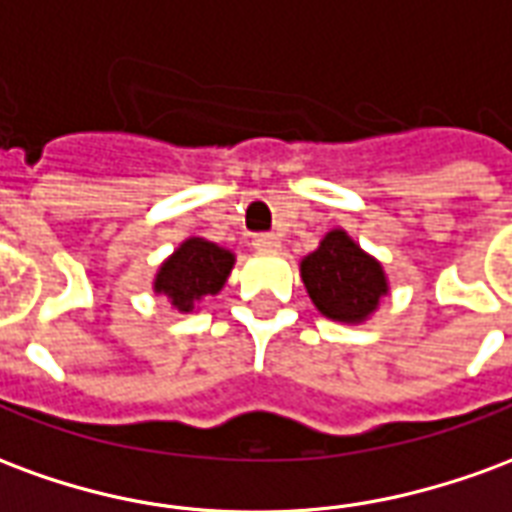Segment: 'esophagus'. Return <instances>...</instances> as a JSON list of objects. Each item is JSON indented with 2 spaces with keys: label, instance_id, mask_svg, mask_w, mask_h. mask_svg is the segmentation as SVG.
Segmentation results:
<instances>
[{
  "label": "esophagus",
  "instance_id": "obj_1",
  "mask_svg": "<svg viewBox=\"0 0 512 512\" xmlns=\"http://www.w3.org/2000/svg\"><path fill=\"white\" fill-rule=\"evenodd\" d=\"M252 244H255L257 249H277L279 238L271 233H257L255 238H252Z\"/></svg>",
  "mask_w": 512,
  "mask_h": 512
}]
</instances>
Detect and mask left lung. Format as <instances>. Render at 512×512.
<instances>
[{"instance_id": "left-lung-1", "label": "left lung", "mask_w": 512, "mask_h": 512, "mask_svg": "<svg viewBox=\"0 0 512 512\" xmlns=\"http://www.w3.org/2000/svg\"><path fill=\"white\" fill-rule=\"evenodd\" d=\"M301 279L312 304L326 318L343 323L365 321L386 293L381 263L362 252L343 230H332L301 260Z\"/></svg>"}]
</instances>
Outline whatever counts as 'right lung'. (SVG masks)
I'll use <instances>...</instances> for the list:
<instances>
[{"label": "right lung", "instance_id": "right-lung-1", "mask_svg": "<svg viewBox=\"0 0 512 512\" xmlns=\"http://www.w3.org/2000/svg\"><path fill=\"white\" fill-rule=\"evenodd\" d=\"M233 263V252L202 238H189L158 268L153 288L161 296H167L172 307H178L180 312H191L197 301L216 296L222 290Z\"/></svg>", "mask_w": 512, "mask_h": 512}]
</instances>
